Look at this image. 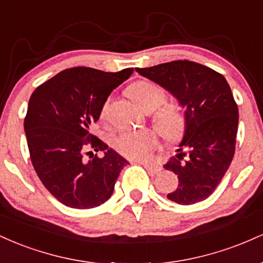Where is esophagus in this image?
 Wrapping results in <instances>:
<instances>
[{"mask_svg":"<svg viewBox=\"0 0 263 263\" xmlns=\"http://www.w3.org/2000/svg\"><path fill=\"white\" fill-rule=\"evenodd\" d=\"M141 164L146 168L147 171L151 172V173H158L161 172L162 168L159 167L158 164H155V163H148V162H141Z\"/></svg>","mask_w":263,"mask_h":263,"instance_id":"obj_1","label":"esophagus"}]
</instances>
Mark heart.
<instances>
[{
  "instance_id": "heart-1",
  "label": "heart",
  "mask_w": 263,
  "mask_h": 263,
  "mask_svg": "<svg viewBox=\"0 0 263 263\" xmlns=\"http://www.w3.org/2000/svg\"><path fill=\"white\" fill-rule=\"evenodd\" d=\"M128 95L144 111L157 110L165 101L167 93L158 84L138 80L128 87ZM108 101L101 108V117L106 116ZM157 127L167 140L176 141L185 131V117L176 106L162 108L156 117ZM158 136L153 131H125L114 138L112 146L122 156L131 159H144L158 147Z\"/></svg>"
}]
</instances>
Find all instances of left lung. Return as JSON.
Instances as JSON below:
<instances>
[{
    "label": "left lung",
    "instance_id": "8db88e82",
    "mask_svg": "<svg viewBox=\"0 0 263 263\" xmlns=\"http://www.w3.org/2000/svg\"><path fill=\"white\" fill-rule=\"evenodd\" d=\"M136 71L173 93L185 110L178 155L163 165L179 180L167 198L182 205L205 200L221 182L235 153L238 108L228 81L218 71L189 60Z\"/></svg>",
    "mask_w": 263,
    "mask_h": 263
}]
</instances>
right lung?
<instances>
[{
	"label": "right lung",
	"instance_id": "add662e5",
	"mask_svg": "<svg viewBox=\"0 0 263 263\" xmlns=\"http://www.w3.org/2000/svg\"><path fill=\"white\" fill-rule=\"evenodd\" d=\"M132 73L134 68L117 73L87 66L65 69L29 99L25 131L32 164L45 188L66 206L90 209L105 203L128 164L90 129L111 91ZM90 148L105 156L87 153Z\"/></svg>",
	"mask_w": 263,
	"mask_h": 263
}]
</instances>
